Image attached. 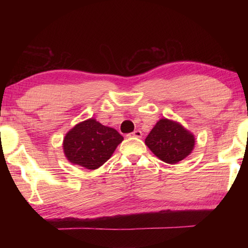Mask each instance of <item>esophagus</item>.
<instances>
[{"label": "esophagus", "mask_w": 248, "mask_h": 248, "mask_svg": "<svg viewBox=\"0 0 248 248\" xmlns=\"http://www.w3.org/2000/svg\"><path fill=\"white\" fill-rule=\"evenodd\" d=\"M128 137H134V138H142V131L140 130H134L133 132L129 133Z\"/></svg>", "instance_id": "1"}]
</instances>
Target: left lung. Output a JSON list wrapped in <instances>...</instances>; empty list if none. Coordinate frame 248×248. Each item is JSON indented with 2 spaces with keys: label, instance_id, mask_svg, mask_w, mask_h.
<instances>
[{
  "label": "left lung",
  "instance_id": "obj_1",
  "mask_svg": "<svg viewBox=\"0 0 248 248\" xmlns=\"http://www.w3.org/2000/svg\"><path fill=\"white\" fill-rule=\"evenodd\" d=\"M195 143L194 133L178 121L167 118L159 119L145 138L148 148L167 164H176L186 158L191 154Z\"/></svg>",
  "mask_w": 248,
  "mask_h": 248
}]
</instances>
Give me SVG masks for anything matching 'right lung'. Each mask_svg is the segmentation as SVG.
I'll use <instances>...</instances> for the list:
<instances>
[{
    "mask_svg": "<svg viewBox=\"0 0 248 248\" xmlns=\"http://www.w3.org/2000/svg\"><path fill=\"white\" fill-rule=\"evenodd\" d=\"M124 137L116 129L90 118L75 124L63 138V153L74 165L97 170L111 157Z\"/></svg>",
    "mask_w": 248,
    "mask_h": 248,
    "instance_id": "obj_1",
    "label": "right lung"
}]
</instances>
